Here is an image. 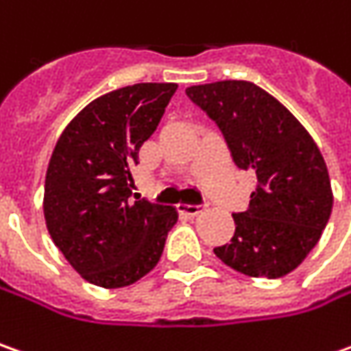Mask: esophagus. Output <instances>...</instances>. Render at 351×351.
<instances>
[{"label":"esophagus","instance_id":"1","mask_svg":"<svg viewBox=\"0 0 351 351\" xmlns=\"http://www.w3.org/2000/svg\"><path fill=\"white\" fill-rule=\"evenodd\" d=\"M178 212L194 217V215H199V213L204 212V208H199V206H190V204H178Z\"/></svg>","mask_w":351,"mask_h":351}]
</instances>
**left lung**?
Listing matches in <instances>:
<instances>
[{
    "mask_svg": "<svg viewBox=\"0 0 351 351\" xmlns=\"http://www.w3.org/2000/svg\"><path fill=\"white\" fill-rule=\"evenodd\" d=\"M186 95L217 122L239 169L258 186L247 212L235 213L231 243L215 256L250 278H282L307 258L332 212L322 153L305 126L270 93L250 81H215Z\"/></svg>",
    "mask_w": 351,
    "mask_h": 351,
    "instance_id": "left-lung-1",
    "label": "left lung"
}]
</instances>
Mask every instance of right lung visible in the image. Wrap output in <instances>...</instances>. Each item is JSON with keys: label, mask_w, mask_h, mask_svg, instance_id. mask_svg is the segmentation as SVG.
<instances>
[{"label": "right lung", "mask_w": 351, "mask_h": 351, "mask_svg": "<svg viewBox=\"0 0 351 351\" xmlns=\"http://www.w3.org/2000/svg\"><path fill=\"white\" fill-rule=\"evenodd\" d=\"M176 83H136L95 99L64 128L44 180L48 233L89 284L116 289L157 266L173 206L132 196V165L157 130Z\"/></svg>", "instance_id": "right-lung-1"}]
</instances>
